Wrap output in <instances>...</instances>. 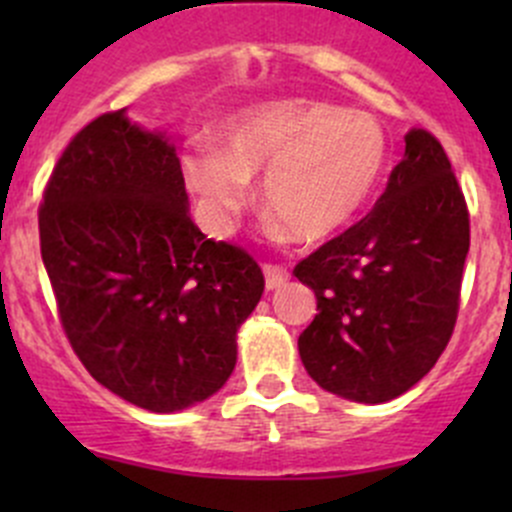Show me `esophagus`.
<instances>
[{
  "mask_svg": "<svg viewBox=\"0 0 512 512\" xmlns=\"http://www.w3.org/2000/svg\"><path fill=\"white\" fill-rule=\"evenodd\" d=\"M262 272H265L267 289H280L289 282V272L280 265H262Z\"/></svg>",
  "mask_w": 512,
  "mask_h": 512,
  "instance_id": "obj_1",
  "label": "esophagus"
}]
</instances>
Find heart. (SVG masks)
Wrapping results in <instances>:
<instances>
[{"mask_svg": "<svg viewBox=\"0 0 512 512\" xmlns=\"http://www.w3.org/2000/svg\"><path fill=\"white\" fill-rule=\"evenodd\" d=\"M386 136L369 113L324 101L280 98L225 123L218 148L183 158L188 188L210 230L227 232L262 175L272 225L302 242L337 235L364 210L384 175Z\"/></svg>", "mask_w": 512, "mask_h": 512, "instance_id": "1", "label": "heart"}]
</instances>
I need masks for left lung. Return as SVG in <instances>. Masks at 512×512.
<instances>
[{
    "mask_svg": "<svg viewBox=\"0 0 512 512\" xmlns=\"http://www.w3.org/2000/svg\"><path fill=\"white\" fill-rule=\"evenodd\" d=\"M468 245L446 151L414 128L374 210L294 267L319 309L297 342L307 374L356 404L406 394L451 339Z\"/></svg>",
    "mask_w": 512,
    "mask_h": 512,
    "instance_id": "8db88e82",
    "label": "left lung"
}]
</instances>
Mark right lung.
Instances as JSON below:
<instances>
[{"mask_svg":"<svg viewBox=\"0 0 512 512\" xmlns=\"http://www.w3.org/2000/svg\"><path fill=\"white\" fill-rule=\"evenodd\" d=\"M39 237L66 337L98 384L153 414L223 389L265 277L193 223L165 131L121 108L76 133L44 190Z\"/></svg>","mask_w":512,"mask_h":512,"instance_id":"right-lung-1","label":"right lung"}]
</instances>
